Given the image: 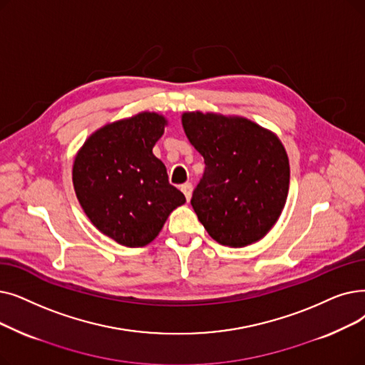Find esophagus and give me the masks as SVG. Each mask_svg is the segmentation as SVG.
Segmentation results:
<instances>
[{"label": "esophagus", "mask_w": 365, "mask_h": 365, "mask_svg": "<svg viewBox=\"0 0 365 365\" xmlns=\"http://www.w3.org/2000/svg\"><path fill=\"white\" fill-rule=\"evenodd\" d=\"M182 192L185 194V197H186V200H187V201L191 200V197H192V185H191V183H185V185H182Z\"/></svg>", "instance_id": "esophagus-1"}]
</instances>
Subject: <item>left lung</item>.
Returning a JSON list of instances; mask_svg holds the SVG:
<instances>
[{"label": "left lung", "instance_id": "obj_1", "mask_svg": "<svg viewBox=\"0 0 365 365\" xmlns=\"http://www.w3.org/2000/svg\"><path fill=\"white\" fill-rule=\"evenodd\" d=\"M185 134L204 158L191 204L217 243H257L277 222L289 191V160L280 138L243 116L185 112Z\"/></svg>", "mask_w": 365, "mask_h": 365}]
</instances>
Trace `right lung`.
Returning a JSON list of instances; mask_svg holds the SVG:
<instances>
[{
    "label": "right lung",
    "instance_id": "right-lung-1",
    "mask_svg": "<svg viewBox=\"0 0 365 365\" xmlns=\"http://www.w3.org/2000/svg\"><path fill=\"white\" fill-rule=\"evenodd\" d=\"M167 123L160 113L141 112L101 126L76 153L77 200L93 227L119 245H149L186 202L152 152Z\"/></svg>",
    "mask_w": 365,
    "mask_h": 365
}]
</instances>
